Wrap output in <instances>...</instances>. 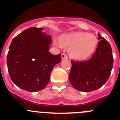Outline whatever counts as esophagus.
<instances>
[{"label": "esophagus", "mask_w": 120, "mask_h": 120, "mask_svg": "<svg viewBox=\"0 0 120 120\" xmlns=\"http://www.w3.org/2000/svg\"><path fill=\"white\" fill-rule=\"evenodd\" d=\"M61 58H62V59H67L68 56H67V54L64 53H62V55H61Z\"/></svg>", "instance_id": "34e87169"}]
</instances>
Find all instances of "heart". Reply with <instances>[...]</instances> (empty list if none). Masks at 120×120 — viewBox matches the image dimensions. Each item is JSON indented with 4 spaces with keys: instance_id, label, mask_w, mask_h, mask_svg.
Here are the masks:
<instances>
[{
    "instance_id": "b5f03b06",
    "label": "heart",
    "mask_w": 120,
    "mask_h": 120,
    "mask_svg": "<svg viewBox=\"0 0 120 120\" xmlns=\"http://www.w3.org/2000/svg\"><path fill=\"white\" fill-rule=\"evenodd\" d=\"M98 40L96 35L86 32H75L64 35L59 40H55L58 47H70L71 55L78 60H83L90 57L96 50Z\"/></svg>"
}]
</instances>
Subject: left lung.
<instances>
[{
	"label": "left lung",
	"mask_w": 120,
	"mask_h": 120,
	"mask_svg": "<svg viewBox=\"0 0 120 120\" xmlns=\"http://www.w3.org/2000/svg\"><path fill=\"white\" fill-rule=\"evenodd\" d=\"M100 41L93 56L84 62L73 61L69 80L76 90L91 92L101 88L109 79L114 58L112 49L106 40L98 34Z\"/></svg>",
	"instance_id": "1"
}]
</instances>
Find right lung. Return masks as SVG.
Masks as SVG:
<instances>
[{"mask_svg": "<svg viewBox=\"0 0 120 120\" xmlns=\"http://www.w3.org/2000/svg\"><path fill=\"white\" fill-rule=\"evenodd\" d=\"M42 30L32 27L20 33L12 40L7 55L11 79L18 87L29 92L44 89L54 66L61 61V54L49 52L51 37Z\"/></svg>", "mask_w": 120, "mask_h": 120, "instance_id": "right-lung-1", "label": "right lung"}]
</instances>
